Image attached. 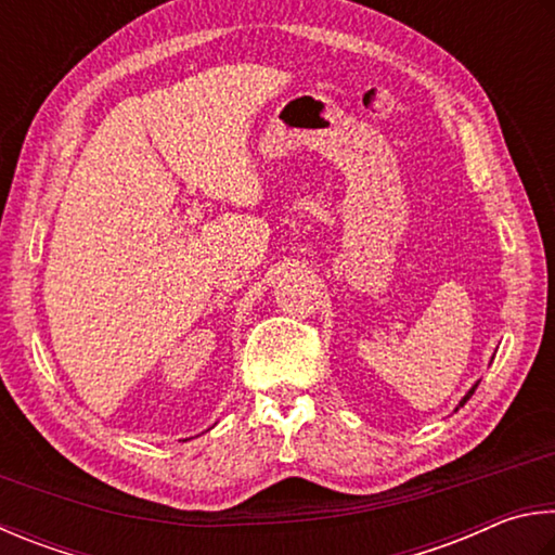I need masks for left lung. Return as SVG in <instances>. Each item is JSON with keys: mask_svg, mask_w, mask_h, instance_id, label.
<instances>
[{"mask_svg": "<svg viewBox=\"0 0 555 555\" xmlns=\"http://www.w3.org/2000/svg\"><path fill=\"white\" fill-rule=\"evenodd\" d=\"M475 387H478V383H475V385L470 387V390H468V395H465V397H463V400H461V404H459V406H463L465 402H468V400H470V397H473V392H475Z\"/></svg>", "mask_w": 555, "mask_h": 555, "instance_id": "left-lung-1", "label": "left lung"}]
</instances>
